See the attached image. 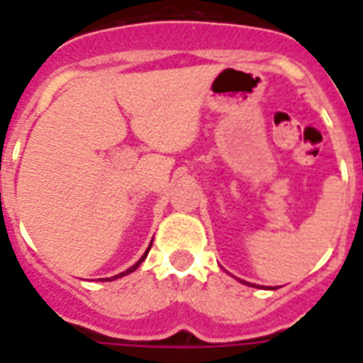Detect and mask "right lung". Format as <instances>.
Instances as JSON below:
<instances>
[{
	"label": "right lung",
	"instance_id": "1",
	"mask_svg": "<svg viewBox=\"0 0 363 363\" xmlns=\"http://www.w3.org/2000/svg\"><path fill=\"white\" fill-rule=\"evenodd\" d=\"M151 243H153V241H151ZM150 249H151V245H150ZM150 249H147V251H145V255H143L142 259H140V260H138V262H135L134 267H130V268H128V270H126V272H122V274H118V276H126V274H130V272H134L135 268H138V267H140V264H142V262H143V259H145V257H147V252H150ZM118 276H114V278H118Z\"/></svg>",
	"mask_w": 363,
	"mask_h": 363
}]
</instances>
